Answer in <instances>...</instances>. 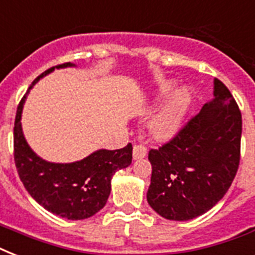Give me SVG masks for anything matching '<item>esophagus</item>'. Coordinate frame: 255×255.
I'll return each instance as SVG.
<instances>
[{
    "mask_svg": "<svg viewBox=\"0 0 255 255\" xmlns=\"http://www.w3.org/2000/svg\"><path fill=\"white\" fill-rule=\"evenodd\" d=\"M132 156H133V159L139 160L143 159L147 156V148L143 147V145H135L133 147V151H132Z\"/></svg>",
    "mask_w": 255,
    "mask_h": 255,
    "instance_id": "1",
    "label": "esophagus"
}]
</instances>
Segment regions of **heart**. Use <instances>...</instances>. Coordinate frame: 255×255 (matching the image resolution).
<instances>
[{
	"label": "heart",
	"instance_id": "b5f03b06",
	"mask_svg": "<svg viewBox=\"0 0 255 255\" xmlns=\"http://www.w3.org/2000/svg\"><path fill=\"white\" fill-rule=\"evenodd\" d=\"M174 85L172 82H165L160 86L157 99H163L169 95ZM190 104V92L188 88L182 87L170 96V99L155 115L152 116L148 128L152 135L157 139H165L173 135L181 126V122L185 116V112Z\"/></svg>",
	"mask_w": 255,
	"mask_h": 255
}]
</instances>
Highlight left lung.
<instances>
[{
    "label": "left lung",
    "mask_w": 255,
    "mask_h": 255,
    "mask_svg": "<svg viewBox=\"0 0 255 255\" xmlns=\"http://www.w3.org/2000/svg\"><path fill=\"white\" fill-rule=\"evenodd\" d=\"M213 95L173 139L148 153L152 176L147 201L167 220L188 221L206 213L225 196L237 173L241 111L218 79Z\"/></svg>",
    "instance_id": "obj_1"
}]
</instances>
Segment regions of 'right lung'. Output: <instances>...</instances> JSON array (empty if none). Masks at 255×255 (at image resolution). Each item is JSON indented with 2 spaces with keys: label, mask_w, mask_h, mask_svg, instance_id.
Wrapping results in <instances>:
<instances>
[{
  "label": "right lung",
  "mask_w": 255,
  "mask_h": 255,
  "mask_svg": "<svg viewBox=\"0 0 255 255\" xmlns=\"http://www.w3.org/2000/svg\"><path fill=\"white\" fill-rule=\"evenodd\" d=\"M73 66L75 65L67 62L46 70L29 90L54 69ZM26 95L18 104L14 122V161L22 184L39 205L53 214L67 220L91 217L106 205L116 170L132 163V144L115 151L99 149L75 163L46 161L29 147L22 132L21 116Z\"/></svg>",
  "instance_id": "right-lung-1"
}]
</instances>
